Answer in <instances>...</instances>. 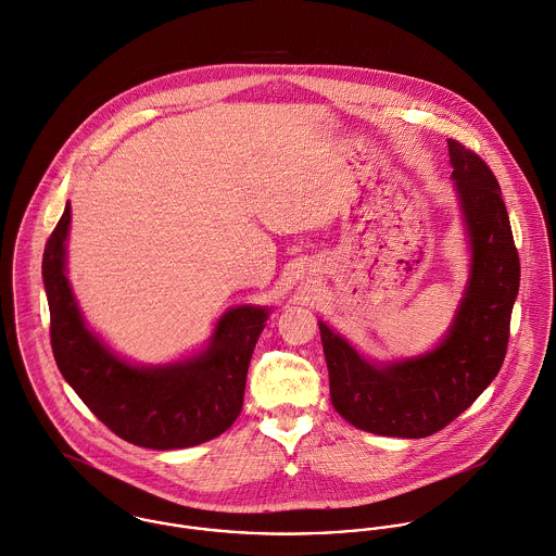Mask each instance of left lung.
<instances>
[{
  "mask_svg": "<svg viewBox=\"0 0 556 556\" xmlns=\"http://www.w3.org/2000/svg\"><path fill=\"white\" fill-rule=\"evenodd\" d=\"M472 247V270L443 343L421 358L376 367L320 323L334 410L354 428L426 439L457 419L496 378L509 343L520 257L501 187L488 163L446 139Z\"/></svg>",
  "mask_w": 556,
  "mask_h": 556,
  "instance_id": "8db88e82",
  "label": "left lung"
}]
</instances>
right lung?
<instances>
[{"label": "right lung", "instance_id": "add662e5", "mask_svg": "<svg viewBox=\"0 0 556 556\" xmlns=\"http://www.w3.org/2000/svg\"><path fill=\"white\" fill-rule=\"evenodd\" d=\"M71 206L42 253L55 363L84 404L126 443L182 448L223 434L240 415L247 369L268 312L236 307L223 316L211 348L169 367H130L84 327L64 275Z\"/></svg>", "mask_w": 556, "mask_h": 556}]
</instances>
